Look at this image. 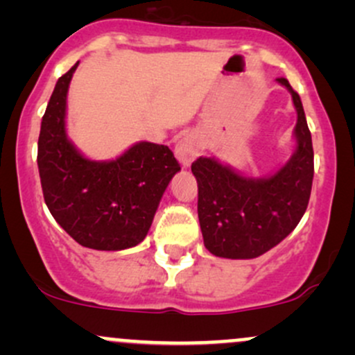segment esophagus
Returning a JSON list of instances; mask_svg holds the SVG:
<instances>
[{
	"instance_id": "esophagus-1",
	"label": "esophagus",
	"mask_w": 355,
	"mask_h": 355,
	"mask_svg": "<svg viewBox=\"0 0 355 355\" xmlns=\"http://www.w3.org/2000/svg\"><path fill=\"white\" fill-rule=\"evenodd\" d=\"M198 153H200V140L195 133H187L175 145V157L178 158L182 166H190Z\"/></svg>"
}]
</instances>
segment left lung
Returning a JSON list of instances; mask_svg holds the SVG:
<instances>
[{
	"label": "left lung",
	"mask_w": 355,
	"mask_h": 355,
	"mask_svg": "<svg viewBox=\"0 0 355 355\" xmlns=\"http://www.w3.org/2000/svg\"><path fill=\"white\" fill-rule=\"evenodd\" d=\"M297 110L295 152L274 175L243 177L214 157L191 164L198 183V220L203 243L223 259H255L266 254L295 229L311 198L313 148L299 93L285 78Z\"/></svg>",
	"instance_id": "left-lung-1"
}]
</instances>
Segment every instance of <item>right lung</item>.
Masks as SVG:
<instances>
[{"instance_id":"add662e5","label":"right lung","mask_w":355,"mask_h":355,"mask_svg":"<svg viewBox=\"0 0 355 355\" xmlns=\"http://www.w3.org/2000/svg\"><path fill=\"white\" fill-rule=\"evenodd\" d=\"M78 63L56 81L42 120L38 170L44 203L80 245L125 250L148 234L162 195L180 172L165 145L138 141L108 162L83 157L67 135V95Z\"/></svg>"}]
</instances>
